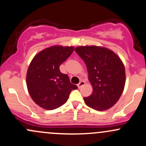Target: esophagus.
Instances as JSON below:
<instances>
[{
  "label": "esophagus",
  "mask_w": 146,
  "mask_h": 146,
  "mask_svg": "<svg viewBox=\"0 0 146 146\" xmlns=\"http://www.w3.org/2000/svg\"><path fill=\"white\" fill-rule=\"evenodd\" d=\"M85 83H85V81H81L79 82V83H78V84L77 85L78 88H81L82 86H84V85H85Z\"/></svg>",
  "instance_id": "esophagus-1"
}]
</instances>
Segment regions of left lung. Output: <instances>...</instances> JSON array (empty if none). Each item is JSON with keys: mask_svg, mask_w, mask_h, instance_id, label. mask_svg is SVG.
Here are the masks:
<instances>
[{"mask_svg": "<svg viewBox=\"0 0 146 146\" xmlns=\"http://www.w3.org/2000/svg\"><path fill=\"white\" fill-rule=\"evenodd\" d=\"M74 50L86 63L93 88L92 94L83 98L86 104L99 111L110 108L119 101L125 86V67L121 60L106 47L80 46Z\"/></svg>", "mask_w": 146, "mask_h": 146, "instance_id": "8db88e82", "label": "left lung"}]
</instances>
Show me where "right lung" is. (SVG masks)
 <instances>
[{"label": "right lung", "mask_w": 146, "mask_h": 146, "mask_svg": "<svg viewBox=\"0 0 146 146\" xmlns=\"http://www.w3.org/2000/svg\"><path fill=\"white\" fill-rule=\"evenodd\" d=\"M74 47L55 45L38 53L31 61L26 76L27 90L33 101L45 110H54L65 104L77 86L60 72V65L74 51Z\"/></svg>", "instance_id": "obj_1"}]
</instances>
